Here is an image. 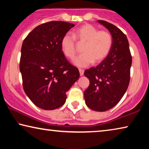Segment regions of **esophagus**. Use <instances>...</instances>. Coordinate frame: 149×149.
<instances>
[{
    "label": "esophagus",
    "instance_id": "1",
    "mask_svg": "<svg viewBox=\"0 0 149 149\" xmlns=\"http://www.w3.org/2000/svg\"><path fill=\"white\" fill-rule=\"evenodd\" d=\"M79 74H80L81 76H82V75L84 74V70L79 69Z\"/></svg>",
    "mask_w": 149,
    "mask_h": 149
}]
</instances>
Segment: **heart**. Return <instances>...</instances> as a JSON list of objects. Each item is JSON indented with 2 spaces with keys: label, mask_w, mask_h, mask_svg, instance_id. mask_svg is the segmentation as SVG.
<instances>
[{
  "label": "heart",
  "mask_w": 149,
  "mask_h": 149,
  "mask_svg": "<svg viewBox=\"0 0 149 149\" xmlns=\"http://www.w3.org/2000/svg\"><path fill=\"white\" fill-rule=\"evenodd\" d=\"M75 38L85 42L82 52L74 60V64L77 67L85 68L93 62L99 63L105 59L112 47L113 40L110 32L100 30L89 24H85L74 31V36L65 33L61 40V47L65 56L73 59L75 56Z\"/></svg>",
  "instance_id": "heart-1"
}]
</instances>
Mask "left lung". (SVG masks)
Masks as SVG:
<instances>
[{"instance_id":"obj_1","label":"left lung","mask_w":149,"mask_h":149,"mask_svg":"<svg viewBox=\"0 0 149 149\" xmlns=\"http://www.w3.org/2000/svg\"><path fill=\"white\" fill-rule=\"evenodd\" d=\"M97 22L109 31L113 43L104 60L85 71L84 75L89 79L90 84L84 91V97L91 109L104 112L115 107L127 91L132 58L125 35L109 22Z\"/></svg>"}]
</instances>
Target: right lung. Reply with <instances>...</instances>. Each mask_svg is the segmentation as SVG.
Masks as SVG:
<instances>
[{
	"label": "right lung",
	"mask_w": 149,
	"mask_h": 149,
	"mask_svg": "<svg viewBox=\"0 0 149 149\" xmlns=\"http://www.w3.org/2000/svg\"><path fill=\"white\" fill-rule=\"evenodd\" d=\"M73 24L53 21L33 29L21 49L19 70L24 90L41 109L54 110L64 104L65 95L79 79V72L65 58L61 40Z\"/></svg>",
	"instance_id": "add662e5"
}]
</instances>
